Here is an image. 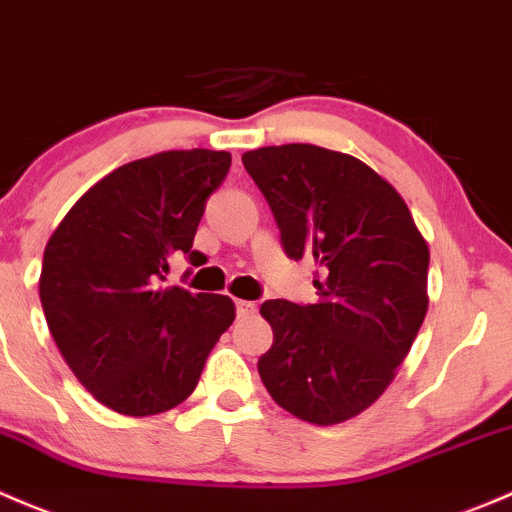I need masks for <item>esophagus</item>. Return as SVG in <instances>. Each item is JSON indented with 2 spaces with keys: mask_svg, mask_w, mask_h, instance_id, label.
<instances>
[{
  "mask_svg": "<svg viewBox=\"0 0 512 512\" xmlns=\"http://www.w3.org/2000/svg\"><path fill=\"white\" fill-rule=\"evenodd\" d=\"M236 313H239V318H249L256 313V303L254 300H236Z\"/></svg>",
  "mask_w": 512,
  "mask_h": 512,
  "instance_id": "obj_1",
  "label": "esophagus"
}]
</instances>
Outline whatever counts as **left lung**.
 <instances>
[{
  "mask_svg": "<svg viewBox=\"0 0 512 512\" xmlns=\"http://www.w3.org/2000/svg\"><path fill=\"white\" fill-rule=\"evenodd\" d=\"M241 160L286 254L320 268L318 303L261 305L273 345L258 374L286 412L340 424L382 397L424 323L429 244L402 194L357 157L293 142Z\"/></svg>",
  "mask_w": 512,
  "mask_h": 512,
  "instance_id": "1",
  "label": "left lung"
}]
</instances>
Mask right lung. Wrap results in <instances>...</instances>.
<instances>
[{"instance_id": "1", "label": "right lung", "mask_w": 512, "mask_h": 512, "mask_svg": "<svg viewBox=\"0 0 512 512\" xmlns=\"http://www.w3.org/2000/svg\"><path fill=\"white\" fill-rule=\"evenodd\" d=\"M229 152L170 150L93 184L44 249L46 323L78 382L113 412L152 416L182 404L236 318L229 295L162 288L170 258L192 251Z\"/></svg>"}]
</instances>
